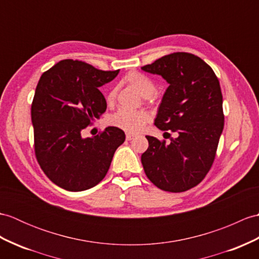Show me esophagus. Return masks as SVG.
Here are the masks:
<instances>
[{
    "instance_id": "34e87169",
    "label": "esophagus",
    "mask_w": 259,
    "mask_h": 259,
    "mask_svg": "<svg viewBox=\"0 0 259 259\" xmlns=\"http://www.w3.org/2000/svg\"><path fill=\"white\" fill-rule=\"evenodd\" d=\"M135 138V135H132V134H127L125 135V139H127L128 141H130V140H132Z\"/></svg>"
}]
</instances>
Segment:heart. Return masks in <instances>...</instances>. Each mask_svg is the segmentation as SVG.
I'll return each instance as SVG.
<instances>
[{
	"label": "heart",
	"instance_id": "b5f03b06",
	"mask_svg": "<svg viewBox=\"0 0 259 259\" xmlns=\"http://www.w3.org/2000/svg\"><path fill=\"white\" fill-rule=\"evenodd\" d=\"M122 81L130 87L135 88L141 96L146 97L148 101L153 102L155 100V96L153 94L157 90V85L147 75L139 73V71H130L123 77ZM116 97V89H111L107 95L108 105L111 106L115 104ZM150 120H151V116L148 111H130L120 109L109 118V123L118 129L129 132V134H138V132L143 130L147 123L150 122Z\"/></svg>",
	"mask_w": 259,
	"mask_h": 259
}]
</instances>
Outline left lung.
Instances as JSON below:
<instances>
[{
    "mask_svg": "<svg viewBox=\"0 0 259 259\" xmlns=\"http://www.w3.org/2000/svg\"><path fill=\"white\" fill-rule=\"evenodd\" d=\"M170 83L155 118V127L178 132L170 143L147 136L141 162L159 189L188 191L203 181L216 155L224 128L223 96L211 66L191 53L177 52L141 67Z\"/></svg>",
    "mask_w": 259,
    "mask_h": 259,
    "instance_id": "left-lung-1",
    "label": "left lung"
}]
</instances>
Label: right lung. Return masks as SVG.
I'll use <instances>...</instances> for the list:
<instances>
[{
    "label": "right lung",
    "mask_w": 259,
    "mask_h": 259,
    "mask_svg": "<svg viewBox=\"0 0 259 259\" xmlns=\"http://www.w3.org/2000/svg\"><path fill=\"white\" fill-rule=\"evenodd\" d=\"M118 73L64 59L39 78L31 110L34 151L40 169L62 189L79 192L97 185L124 142V132L116 127H108L94 138L81 136L107 109L98 87Z\"/></svg>",
    "instance_id": "obj_1"
}]
</instances>
